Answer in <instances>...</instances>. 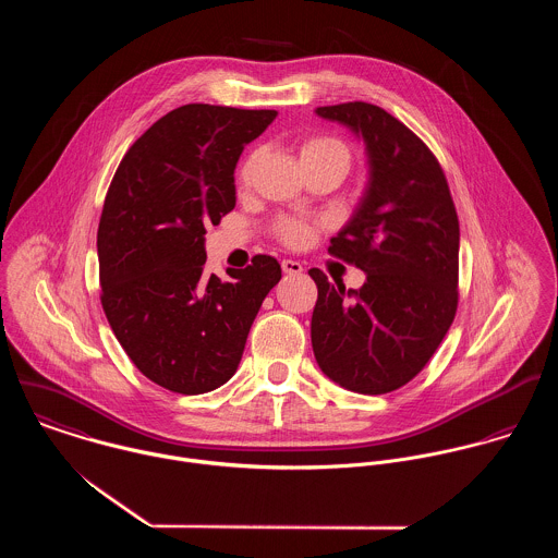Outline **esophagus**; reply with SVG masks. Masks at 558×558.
<instances>
[{
    "label": "esophagus",
    "mask_w": 558,
    "mask_h": 558,
    "mask_svg": "<svg viewBox=\"0 0 558 558\" xmlns=\"http://www.w3.org/2000/svg\"><path fill=\"white\" fill-rule=\"evenodd\" d=\"M281 268H283L286 275H301L303 272V264L296 262V259H283Z\"/></svg>",
    "instance_id": "34e87169"
}]
</instances>
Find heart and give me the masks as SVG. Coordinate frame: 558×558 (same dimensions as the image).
Masks as SVG:
<instances>
[{
    "instance_id": "1",
    "label": "heart",
    "mask_w": 558,
    "mask_h": 558,
    "mask_svg": "<svg viewBox=\"0 0 558 558\" xmlns=\"http://www.w3.org/2000/svg\"><path fill=\"white\" fill-rule=\"evenodd\" d=\"M299 155L301 162H310V160L339 159L345 167L350 165V153L345 148V144L337 137H328V135H310L301 142L299 146ZM259 160V153H251L246 159L242 160L239 169V184L246 186L251 182L253 169ZM316 234V223L305 221V219H294V217H281L275 223V236L281 240L286 246L292 248H303L307 246Z\"/></svg>"
}]
</instances>
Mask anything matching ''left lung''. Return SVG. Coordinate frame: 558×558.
Listing matches in <instances>:
<instances>
[{
  "instance_id": "8db88e82",
  "label": "left lung",
  "mask_w": 558,
  "mask_h": 558,
  "mask_svg": "<svg viewBox=\"0 0 558 558\" xmlns=\"http://www.w3.org/2000/svg\"><path fill=\"white\" fill-rule=\"evenodd\" d=\"M363 137L369 186L328 253L361 268V290L312 268L318 301L312 345L319 369L348 391L391 393L434 356L458 312L460 221L434 153L383 107L354 100L316 109Z\"/></svg>"
}]
</instances>
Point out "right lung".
<instances>
[{
    "mask_svg": "<svg viewBox=\"0 0 558 558\" xmlns=\"http://www.w3.org/2000/svg\"><path fill=\"white\" fill-rule=\"evenodd\" d=\"M275 118V109L178 107L129 148L109 184L96 234L102 312L135 367L167 391L226 385L281 279L270 255L230 268L228 281L204 268L206 228L236 206L240 153Z\"/></svg>",
    "mask_w": 558,
    "mask_h": 558,
    "instance_id": "right-lung-1",
    "label": "right lung"
}]
</instances>
